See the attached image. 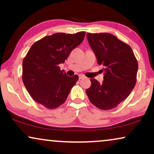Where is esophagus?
Wrapping results in <instances>:
<instances>
[{"mask_svg": "<svg viewBox=\"0 0 154 154\" xmlns=\"http://www.w3.org/2000/svg\"><path fill=\"white\" fill-rule=\"evenodd\" d=\"M84 78H85V76H84V75H79V79H82Z\"/></svg>", "mask_w": 154, "mask_h": 154, "instance_id": "34e87169", "label": "esophagus"}]
</instances>
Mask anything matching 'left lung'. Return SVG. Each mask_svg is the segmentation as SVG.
<instances>
[{
  "label": "left lung",
  "mask_w": 154,
  "mask_h": 154,
  "mask_svg": "<svg viewBox=\"0 0 154 154\" xmlns=\"http://www.w3.org/2000/svg\"><path fill=\"white\" fill-rule=\"evenodd\" d=\"M88 42L105 71L103 82L91 79L86 90L91 103L101 110L116 108L128 98L137 82L138 62L131 47L109 33L87 34Z\"/></svg>",
  "instance_id": "8db88e82"
}]
</instances>
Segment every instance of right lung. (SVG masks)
<instances>
[{
    "label": "right lung",
    "mask_w": 154,
    "mask_h": 154,
    "mask_svg": "<svg viewBox=\"0 0 154 154\" xmlns=\"http://www.w3.org/2000/svg\"><path fill=\"white\" fill-rule=\"evenodd\" d=\"M85 32L56 33L34 43L22 63V81L36 103L54 109L66 101L79 77L60 70L71 51L82 42Z\"/></svg>",
    "instance_id": "right-lung-1"
}]
</instances>
